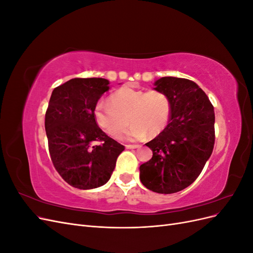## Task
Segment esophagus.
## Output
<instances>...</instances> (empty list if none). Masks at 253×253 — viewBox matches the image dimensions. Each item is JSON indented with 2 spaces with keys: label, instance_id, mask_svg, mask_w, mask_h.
Returning a JSON list of instances; mask_svg holds the SVG:
<instances>
[{
  "label": "esophagus",
  "instance_id": "34e87169",
  "mask_svg": "<svg viewBox=\"0 0 253 253\" xmlns=\"http://www.w3.org/2000/svg\"><path fill=\"white\" fill-rule=\"evenodd\" d=\"M140 145L139 144H126V149H137L139 148Z\"/></svg>",
  "mask_w": 253,
  "mask_h": 253
}]
</instances>
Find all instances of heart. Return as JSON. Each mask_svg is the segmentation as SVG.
I'll list each match as a JSON object with an SVG mask.
<instances>
[{
  "label": "heart",
  "instance_id": "1",
  "mask_svg": "<svg viewBox=\"0 0 253 253\" xmlns=\"http://www.w3.org/2000/svg\"><path fill=\"white\" fill-rule=\"evenodd\" d=\"M110 102L99 101L94 116L104 133L119 138L128 125L126 133L131 140H142L148 134L156 136L166 128L170 117V101L158 90H141L124 86L111 96Z\"/></svg>",
  "mask_w": 253,
  "mask_h": 253
}]
</instances>
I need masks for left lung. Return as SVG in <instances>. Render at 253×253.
<instances>
[{
    "label": "left lung",
    "mask_w": 253,
    "mask_h": 253,
    "mask_svg": "<svg viewBox=\"0 0 253 253\" xmlns=\"http://www.w3.org/2000/svg\"><path fill=\"white\" fill-rule=\"evenodd\" d=\"M155 85L169 98L170 119L162 133L145 143L153 156L140 166L139 177L153 192L171 194L189 187L211 156L215 115L208 96L193 81L164 77Z\"/></svg>",
    "instance_id": "left-lung-1"
}]
</instances>
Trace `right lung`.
<instances>
[{
    "label": "right lung",
    "instance_id": "1",
    "mask_svg": "<svg viewBox=\"0 0 253 253\" xmlns=\"http://www.w3.org/2000/svg\"><path fill=\"white\" fill-rule=\"evenodd\" d=\"M103 78H75L52 90L45 131L53 167L68 185L94 189L108 182L125 147L98 126L94 112L109 90ZM97 141L98 145L92 143Z\"/></svg>",
    "mask_w": 253,
    "mask_h": 253
}]
</instances>
